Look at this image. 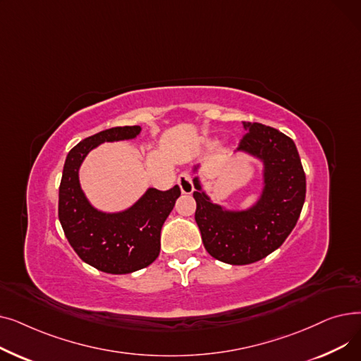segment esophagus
Segmentation results:
<instances>
[{
    "label": "esophagus",
    "instance_id": "1",
    "mask_svg": "<svg viewBox=\"0 0 361 361\" xmlns=\"http://www.w3.org/2000/svg\"><path fill=\"white\" fill-rule=\"evenodd\" d=\"M177 183H178L180 188H181V193H183V195H192V193H193V190H195V187H193V178H192V176L188 174V173L180 174Z\"/></svg>",
    "mask_w": 361,
    "mask_h": 361
}]
</instances>
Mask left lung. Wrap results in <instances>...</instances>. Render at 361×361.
I'll return each instance as SVG.
<instances>
[{
	"mask_svg": "<svg viewBox=\"0 0 361 361\" xmlns=\"http://www.w3.org/2000/svg\"><path fill=\"white\" fill-rule=\"evenodd\" d=\"M243 124L247 133L237 152L263 164V188L257 202L244 211L225 209L206 195L199 177L193 178L195 219L204 249L230 264H249L275 252L293 231L306 199V174L295 143L274 127Z\"/></svg>",
	"mask_w": 361,
	"mask_h": 361,
	"instance_id": "1",
	"label": "left lung"
}]
</instances>
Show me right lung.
<instances>
[{"label":"right lung","mask_w":361,"mask_h":361,"mask_svg":"<svg viewBox=\"0 0 361 361\" xmlns=\"http://www.w3.org/2000/svg\"><path fill=\"white\" fill-rule=\"evenodd\" d=\"M140 126L112 127L75 145L66 158L59 195V218L74 252L98 271L123 275L143 269L159 256L161 230L180 197V187L166 192L147 188L128 209L102 212L92 206L79 181L89 152L105 142L130 140Z\"/></svg>","instance_id":"obj_1"}]
</instances>
